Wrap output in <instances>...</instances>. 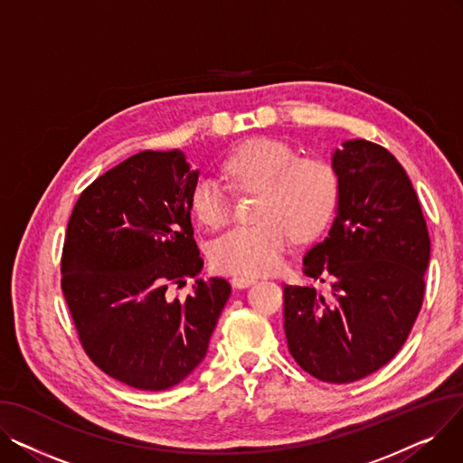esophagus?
<instances>
[{
  "label": "esophagus",
  "mask_w": 463,
  "mask_h": 463,
  "mask_svg": "<svg viewBox=\"0 0 463 463\" xmlns=\"http://www.w3.org/2000/svg\"><path fill=\"white\" fill-rule=\"evenodd\" d=\"M255 281H257L255 278H246V276H234V278L231 279L232 287H236V288H244V287H250V285H253Z\"/></svg>",
  "instance_id": "34e87169"
}]
</instances>
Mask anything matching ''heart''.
Listing matches in <instances>:
<instances>
[{
	"label": "heart",
	"instance_id": "heart-1",
	"mask_svg": "<svg viewBox=\"0 0 463 463\" xmlns=\"http://www.w3.org/2000/svg\"><path fill=\"white\" fill-rule=\"evenodd\" d=\"M225 173L244 191H262L259 225H241L219 236L210 248L219 272L259 276L274 270L288 234L306 241L319 236L337 210L339 178L335 168L319 157H300L285 140L251 138L227 157ZM191 210L210 229L229 223L232 201L215 178L203 176L193 185Z\"/></svg>",
	"mask_w": 463,
	"mask_h": 463
}]
</instances>
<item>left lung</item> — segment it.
<instances>
[{
	"instance_id": "8db88e82",
	"label": "left lung",
	"mask_w": 463,
	"mask_h": 463,
	"mask_svg": "<svg viewBox=\"0 0 463 463\" xmlns=\"http://www.w3.org/2000/svg\"><path fill=\"white\" fill-rule=\"evenodd\" d=\"M332 154L339 203L328 236L304 257V274L332 283L283 287V328L298 366L325 383L366 377L402 349L424 300L430 234L398 159L370 140Z\"/></svg>"
}]
</instances>
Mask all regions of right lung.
I'll list each match as a JSON object with an SVG mask.
<instances>
[{
	"instance_id": "1",
	"label": "right lung",
	"mask_w": 463,
	"mask_h": 463,
	"mask_svg": "<svg viewBox=\"0 0 463 463\" xmlns=\"http://www.w3.org/2000/svg\"><path fill=\"white\" fill-rule=\"evenodd\" d=\"M199 180L180 150H146L90 184L67 223L61 290L97 368L138 391H166L206 356L229 300L223 278H197L191 191Z\"/></svg>"
}]
</instances>
